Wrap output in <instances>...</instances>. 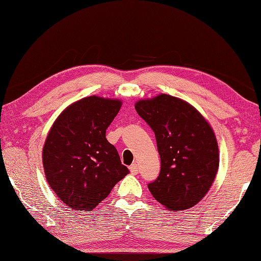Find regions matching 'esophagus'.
Listing matches in <instances>:
<instances>
[{"instance_id": "esophagus-1", "label": "esophagus", "mask_w": 261, "mask_h": 261, "mask_svg": "<svg viewBox=\"0 0 261 261\" xmlns=\"http://www.w3.org/2000/svg\"><path fill=\"white\" fill-rule=\"evenodd\" d=\"M138 171H139V170H138V165H137L136 163L130 165V172H131L132 174H137V173H138Z\"/></svg>"}]
</instances>
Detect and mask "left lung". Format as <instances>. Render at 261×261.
Wrapping results in <instances>:
<instances>
[{
  "instance_id": "left-lung-1",
  "label": "left lung",
  "mask_w": 261,
  "mask_h": 261,
  "mask_svg": "<svg viewBox=\"0 0 261 261\" xmlns=\"http://www.w3.org/2000/svg\"><path fill=\"white\" fill-rule=\"evenodd\" d=\"M154 131L161 171L148 184L151 195L171 211L197 204L209 191L219 167V150L209 123L181 99L160 94L136 103Z\"/></svg>"
}]
</instances>
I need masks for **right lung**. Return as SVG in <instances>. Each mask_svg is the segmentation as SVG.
Here are the masks:
<instances>
[{"label": "right lung", "instance_id": "obj_1", "mask_svg": "<svg viewBox=\"0 0 261 261\" xmlns=\"http://www.w3.org/2000/svg\"><path fill=\"white\" fill-rule=\"evenodd\" d=\"M121 105L117 99L83 98L66 108L49 131L42 153L45 178L73 210L91 211L129 173L106 139Z\"/></svg>", "mask_w": 261, "mask_h": 261}]
</instances>
